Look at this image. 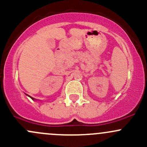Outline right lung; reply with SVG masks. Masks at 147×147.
<instances>
[{
    "label": "right lung",
    "instance_id": "obj_1",
    "mask_svg": "<svg viewBox=\"0 0 147 147\" xmlns=\"http://www.w3.org/2000/svg\"><path fill=\"white\" fill-rule=\"evenodd\" d=\"M27 95H28V94H27ZM28 97H30V98L32 99V100H35V98H33V97H30V96H29V95H28Z\"/></svg>",
    "mask_w": 147,
    "mask_h": 147
}]
</instances>
